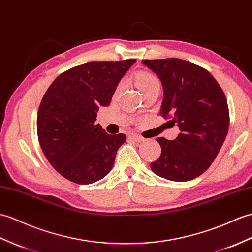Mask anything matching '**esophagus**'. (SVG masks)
<instances>
[{
  "mask_svg": "<svg viewBox=\"0 0 252 252\" xmlns=\"http://www.w3.org/2000/svg\"><path fill=\"white\" fill-rule=\"evenodd\" d=\"M130 138L133 139V140H135V142H137V143L145 142L144 137H142L140 135H136V134H132V135H130Z\"/></svg>",
  "mask_w": 252,
  "mask_h": 252,
  "instance_id": "esophagus-1",
  "label": "esophagus"
}]
</instances>
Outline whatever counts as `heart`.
<instances>
[{
    "mask_svg": "<svg viewBox=\"0 0 252 252\" xmlns=\"http://www.w3.org/2000/svg\"><path fill=\"white\" fill-rule=\"evenodd\" d=\"M135 80V84L137 85L138 89L142 93L147 92L151 89H155V88H160V81L158 79L157 76L150 72H139L135 75L134 77ZM122 88V84H119L117 86L116 91L119 92Z\"/></svg>",
    "mask_w": 252,
    "mask_h": 252,
    "instance_id": "obj_1",
    "label": "heart"
}]
</instances>
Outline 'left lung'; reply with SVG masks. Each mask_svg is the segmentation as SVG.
<instances>
[{"instance_id": "obj_1", "label": "left lung", "mask_w": 252, "mask_h": 252, "mask_svg": "<svg viewBox=\"0 0 252 252\" xmlns=\"http://www.w3.org/2000/svg\"><path fill=\"white\" fill-rule=\"evenodd\" d=\"M142 62L162 84L160 114L180 130L174 140L157 138L161 156L151 171L172 181L194 179L216 159L229 131L224 93L212 74L191 62L176 58Z\"/></svg>"}]
</instances>
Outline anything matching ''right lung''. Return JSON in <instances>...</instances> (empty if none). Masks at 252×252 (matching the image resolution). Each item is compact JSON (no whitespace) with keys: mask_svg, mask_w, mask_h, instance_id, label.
<instances>
[{"mask_svg":"<svg viewBox=\"0 0 252 252\" xmlns=\"http://www.w3.org/2000/svg\"><path fill=\"white\" fill-rule=\"evenodd\" d=\"M135 59L92 61L62 73L40 102L37 135L47 160L63 177L79 185L104 178L113 168L125 134L109 135L96 114L108 106Z\"/></svg>","mask_w":252,"mask_h":252,"instance_id":"1","label":"right lung"}]
</instances>
